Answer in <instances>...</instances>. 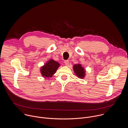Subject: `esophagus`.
I'll use <instances>...</instances> for the list:
<instances>
[{
    "instance_id": "esophagus-1",
    "label": "esophagus",
    "mask_w": 128,
    "mask_h": 128,
    "mask_svg": "<svg viewBox=\"0 0 128 128\" xmlns=\"http://www.w3.org/2000/svg\"><path fill=\"white\" fill-rule=\"evenodd\" d=\"M64 63L66 65H68L69 64V61L68 60H65L64 61Z\"/></svg>"
}]
</instances>
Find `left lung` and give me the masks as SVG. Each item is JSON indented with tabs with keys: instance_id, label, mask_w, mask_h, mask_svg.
Returning <instances> with one entry per match:
<instances>
[{
	"instance_id": "8db88e82",
	"label": "left lung",
	"mask_w": 128,
	"mask_h": 128,
	"mask_svg": "<svg viewBox=\"0 0 128 128\" xmlns=\"http://www.w3.org/2000/svg\"><path fill=\"white\" fill-rule=\"evenodd\" d=\"M74 70L75 74L80 78H83L85 76V70L80 64H75L74 66Z\"/></svg>"
}]
</instances>
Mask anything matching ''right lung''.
<instances>
[{
	"mask_svg": "<svg viewBox=\"0 0 128 128\" xmlns=\"http://www.w3.org/2000/svg\"><path fill=\"white\" fill-rule=\"evenodd\" d=\"M59 66V63L53 60H50L40 69L42 76L45 78L52 77Z\"/></svg>",
	"mask_w": 128,
	"mask_h": 128,
	"instance_id": "right-lung-1",
	"label": "right lung"
}]
</instances>
